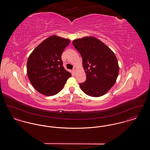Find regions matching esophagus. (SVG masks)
Instances as JSON below:
<instances>
[{
	"label": "esophagus",
	"instance_id": "34e87169",
	"mask_svg": "<svg viewBox=\"0 0 150 150\" xmlns=\"http://www.w3.org/2000/svg\"><path fill=\"white\" fill-rule=\"evenodd\" d=\"M76 68L75 67H74V68H73V69H72V71L74 72L76 71Z\"/></svg>",
	"mask_w": 150,
	"mask_h": 150
}]
</instances>
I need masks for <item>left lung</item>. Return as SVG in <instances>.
Segmentation results:
<instances>
[{"mask_svg":"<svg viewBox=\"0 0 150 150\" xmlns=\"http://www.w3.org/2000/svg\"><path fill=\"white\" fill-rule=\"evenodd\" d=\"M72 44L81 54L86 75V81L79 84L81 89L91 97L104 95L114 85L119 72L114 53L93 36L77 39Z\"/></svg>","mask_w":150,"mask_h":150,"instance_id":"left-lung-1","label":"left lung"}]
</instances>
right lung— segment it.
I'll use <instances>...</instances> for the list:
<instances>
[{
  "mask_svg": "<svg viewBox=\"0 0 150 150\" xmlns=\"http://www.w3.org/2000/svg\"><path fill=\"white\" fill-rule=\"evenodd\" d=\"M67 39L51 36L40 43L29 56L27 74L33 87L45 96L60 92L71 76L63 66L61 56L70 44Z\"/></svg>",
  "mask_w": 150,
  "mask_h": 150,
  "instance_id": "add662e5",
  "label": "right lung"
}]
</instances>
